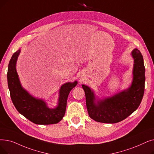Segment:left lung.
Returning a JSON list of instances; mask_svg holds the SVG:
<instances>
[{
  "label": "left lung",
  "instance_id": "obj_1",
  "mask_svg": "<svg viewBox=\"0 0 154 154\" xmlns=\"http://www.w3.org/2000/svg\"><path fill=\"white\" fill-rule=\"evenodd\" d=\"M133 58V80L128 88L109 97L99 98L89 86L82 84L86 106L90 118L104 123H116L126 119L134 112L142 100L145 69L142 53L135 48L131 52Z\"/></svg>",
  "mask_w": 154,
  "mask_h": 154
}]
</instances>
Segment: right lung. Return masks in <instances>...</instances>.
Masks as SVG:
<instances>
[{
	"label": "right lung",
	"mask_w": 154,
	"mask_h": 154,
	"mask_svg": "<svg viewBox=\"0 0 154 154\" xmlns=\"http://www.w3.org/2000/svg\"><path fill=\"white\" fill-rule=\"evenodd\" d=\"M21 50L16 51L11 57L8 65V88L12 101L18 112L37 125L56 124L65 115L66 101L71 90L77 85V81L66 82L59 91L57 106L49 108L43 99L36 98L23 88L16 70V63Z\"/></svg>",
	"instance_id": "1"
}]
</instances>
